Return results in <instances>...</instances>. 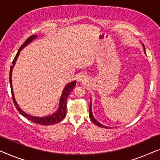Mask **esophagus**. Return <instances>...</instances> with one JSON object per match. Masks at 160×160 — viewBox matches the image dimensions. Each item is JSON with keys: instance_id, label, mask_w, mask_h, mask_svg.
<instances>
[{"instance_id": "esophagus-1", "label": "esophagus", "mask_w": 160, "mask_h": 160, "mask_svg": "<svg viewBox=\"0 0 160 160\" xmlns=\"http://www.w3.org/2000/svg\"><path fill=\"white\" fill-rule=\"evenodd\" d=\"M78 80L80 82L85 83V82H87V80H88V78H87V76L86 75H84V74H82V75H80L79 76H78Z\"/></svg>"}]
</instances>
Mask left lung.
I'll return each mask as SVG.
<instances>
[{
    "label": "left lung",
    "instance_id": "left-lung-1",
    "mask_svg": "<svg viewBox=\"0 0 160 160\" xmlns=\"http://www.w3.org/2000/svg\"><path fill=\"white\" fill-rule=\"evenodd\" d=\"M143 49H144V52H146L145 47H144V46H143ZM91 104H92V102H90V105H89V118H90V119L92 120V122L94 124H95L96 125H98V126L100 127V128H107V129H108V127L102 125V124H100V122H98L97 121V120H96V119H95V118H94L93 115H92V107H91Z\"/></svg>",
    "mask_w": 160,
    "mask_h": 160
}]
</instances>
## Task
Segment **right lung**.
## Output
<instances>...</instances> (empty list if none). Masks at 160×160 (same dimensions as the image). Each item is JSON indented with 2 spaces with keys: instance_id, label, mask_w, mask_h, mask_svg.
Segmentation results:
<instances>
[{
  "instance_id": "add662e5",
  "label": "right lung",
  "mask_w": 160,
  "mask_h": 160,
  "mask_svg": "<svg viewBox=\"0 0 160 160\" xmlns=\"http://www.w3.org/2000/svg\"><path fill=\"white\" fill-rule=\"evenodd\" d=\"M37 37L36 35H32V36H30L29 38H28L27 40H26L25 42L22 43V45L21 46L20 48H19L18 50V52L15 56L14 60L12 61V65H11L10 67V73H9V82H10V86H11V91H12V99L13 102H14V106L16 107L17 110L19 111V113L22 114L24 117L27 118L30 121L34 122V123L41 124V125H50V124H57L58 122L62 121V120L64 119L66 116V108H67V98L68 97L69 94L73 90L74 87L76 86V81H74L73 82H71L70 84H67L65 86V89H63L62 95H61L60 100V107H59V109L58 111H56L54 114L51 116H48V117H32V116H30L29 114H27V113L24 112V111L22 110V109L19 108L18 104L17 103L16 100H15L14 96V92H13V88H12V70L13 68H14L15 63H16V61L17 60V58H18L19 52L21 51L22 49H23L24 47H25L26 45H28V43L31 42V41L33 40L34 38H36Z\"/></svg>"
}]
</instances>
